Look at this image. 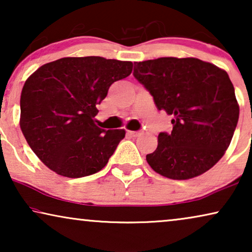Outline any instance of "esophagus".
Segmentation results:
<instances>
[{
  "label": "esophagus",
  "instance_id": "1",
  "mask_svg": "<svg viewBox=\"0 0 252 252\" xmlns=\"http://www.w3.org/2000/svg\"><path fill=\"white\" fill-rule=\"evenodd\" d=\"M127 134H128V135L132 136V137H137L141 134V132H134V130H128Z\"/></svg>",
  "mask_w": 252,
  "mask_h": 252
}]
</instances>
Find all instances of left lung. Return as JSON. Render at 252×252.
<instances>
[{
	"label": "left lung",
	"instance_id": "obj_1",
	"mask_svg": "<svg viewBox=\"0 0 252 252\" xmlns=\"http://www.w3.org/2000/svg\"><path fill=\"white\" fill-rule=\"evenodd\" d=\"M134 65V77L150 92L157 109L173 116V129L158 135L148 164L173 180L205 173L228 149L239 120L227 72L194 57H160Z\"/></svg>",
	"mask_w": 252,
	"mask_h": 252
}]
</instances>
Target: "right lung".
I'll return each mask as SVG.
<instances>
[{
	"label": "right lung",
	"mask_w": 252,
	"mask_h": 252,
	"mask_svg": "<svg viewBox=\"0 0 252 252\" xmlns=\"http://www.w3.org/2000/svg\"><path fill=\"white\" fill-rule=\"evenodd\" d=\"M132 62L98 56L65 57L40 66L20 95L19 125L39 159L55 173L82 178L101 171L125 137L124 129L95 124L96 105Z\"/></svg>",
	"instance_id": "add662e5"
}]
</instances>
